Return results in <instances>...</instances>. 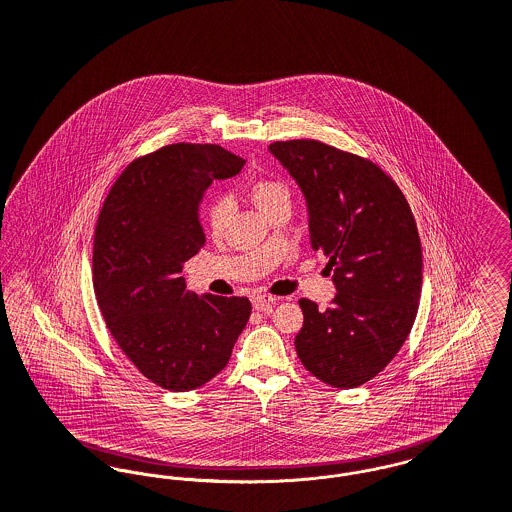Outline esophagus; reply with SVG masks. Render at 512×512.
<instances>
[{
    "instance_id": "esophagus-1",
    "label": "esophagus",
    "mask_w": 512,
    "mask_h": 512,
    "mask_svg": "<svg viewBox=\"0 0 512 512\" xmlns=\"http://www.w3.org/2000/svg\"><path fill=\"white\" fill-rule=\"evenodd\" d=\"M251 303L257 311H263V313H271L272 307L276 305V298L272 296H265V294H255L251 296Z\"/></svg>"
}]
</instances>
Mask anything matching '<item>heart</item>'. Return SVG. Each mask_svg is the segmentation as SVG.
Listing matches in <instances>:
<instances>
[{
	"mask_svg": "<svg viewBox=\"0 0 512 512\" xmlns=\"http://www.w3.org/2000/svg\"><path fill=\"white\" fill-rule=\"evenodd\" d=\"M249 197L263 214H267L278 205H290L288 185L274 178L253 181L249 187ZM232 214H234V205L228 199H216L207 207L205 218L214 238H220L226 232Z\"/></svg>",
	"mask_w": 512,
	"mask_h": 512,
	"instance_id": "b5f03b06",
	"label": "heart"
}]
</instances>
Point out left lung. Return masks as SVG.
Wrapping results in <instances>:
<instances>
[{
  "label": "left lung",
  "instance_id": "8db88e82",
  "mask_svg": "<svg viewBox=\"0 0 512 512\" xmlns=\"http://www.w3.org/2000/svg\"><path fill=\"white\" fill-rule=\"evenodd\" d=\"M269 151L303 193L311 247L329 257L336 286L325 311L300 300L296 352L323 383L360 387L414 325L423 269L416 220L398 185L361 156L313 139L276 141Z\"/></svg>",
  "mask_w": 512,
  "mask_h": 512
}]
</instances>
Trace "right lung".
Instances as JSON below:
<instances>
[{
    "label": "right lung",
    "instance_id": "obj_1",
    "mask_svg": "<svg viewBox=\"0 0 512 512\" xmlns=\"http://www.w3.org/2000/svg\"><path fill=\"white\" fill-rule=\"evenodd\" d=\"M243 164L218 145L164 147L125 168L98 216L92 278L102 317L123 354L162 389L209 383L249 321L247 298H197L180 276L205 245V191Z\"/></svg>",
    "mask_w": 512,
    "mask_h": 512
}]
</instances>
